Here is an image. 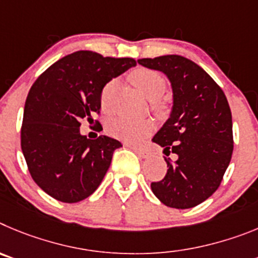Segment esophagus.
<instances>
[{"mask_svg":"<svg viewBox=\"0 0 258 258\" xmlns=\"http://www.w3.org/2000/svg\"><path fill=\"white\" fill-rule=\"evenodd\" d=\"M130 148H131L132 150H134L136 154L139 155V157L141 158H146L148 155H149V153H148V150L143 149V148H139V146H135V145H130Z\"/></svg>","mask_w":258,"mask_h":258,"instance_id":"esophagus-1","label":"esophagus"}]
</instances>
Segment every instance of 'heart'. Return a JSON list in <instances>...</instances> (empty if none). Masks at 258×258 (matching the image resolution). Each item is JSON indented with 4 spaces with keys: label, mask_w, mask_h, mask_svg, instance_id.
<instances>
[{
    "label": "heart",
    "mask_w": 258,
    "mask_h": 258,
    "mask_svg": "<svg viewBox=\"0 0 258 258\" xmlns=\"http://www.w3.org/2000/svg\"><path fill=\"white\" fill-rule=\"evenodd\" d=\"M128 80L139 90L141 95L153 101L152 108L154 110H162L164 103L162 101V95L166 92V78L158 71L149 68H136L128 73ZM117 81H109L101 90L100 103L104 110L109 109L110 95L114 90ZM154 130V124L150 119L134 120L124 117H114L109 119L106 124V131L113 138L126 141H139Z\"/></svg>",
    "instance_id": "obj_1"
}]
</instances>
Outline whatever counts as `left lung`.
<instances>
[{
    "label": "left lung",
    "instance_id": "obj_1",
    "mask_svg": "<svg viewBox=\"0 0 258 258\" xmlns=\"http://www.w3.org/2000/svg\"><path fill=\"white\" fill-rule=\"evenodd\" d=\"M146 68L161 71L171 81L173 110L153 143L172 152L164 157L166 175L150 184L163 204L185 210L196 207L219 189L234 149L231 110L224 91L210 74L180 55L139 59Z\"/></svg>",
    "mask_w": 258,
    "mask_h": 258
}]
</instances>
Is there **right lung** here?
Returning <instances> with one entry per match:
<instances>
[{
  "label": "right lung",
  "mask_w": 258,
  "mask_h": 258,
  "mask_svg": "<svg viewBox=\"0 0 258 258\" xmlns=\"http://www.w3.org/2000/svg\"><path fill=\"white\" fill-rule=\"evenodd\" d=\"M134 66L132 57L77 51L48 67L28 92L23 154L36 184L56 201L77 203L101 184L122 144L108 136H82L81 122L91 124L94 115H100L103 87Z\"/></svg>",
  "instance_id": "right-lung-1"
}]
</instances>
